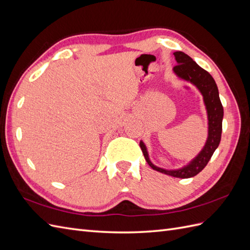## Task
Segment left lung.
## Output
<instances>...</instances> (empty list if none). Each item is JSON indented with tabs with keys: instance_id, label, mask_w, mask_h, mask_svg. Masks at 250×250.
<instances>
[{
	"instance_id": "1",
	"label": "left lung",
	"mask_w": 250,
	"mask_h": 250,
	"mask_svg": "<svg viewBox=\"0 0 250 250\" xmlns=\"http://www.w3.org/2000/svg\"><path fill=\"white\" fill-rule=\"evenodd\" d=\"M173 55L177 62V65L173 67V72L175 73V75L178 78L186 80L195 85L203 95L204 104L205 106H206L208 115V137L206 144H205L202 151L188 165L176 170H166L156 167L150 161L146 146L142 140H140L139 146L142 148L146 163L149 164L152 169L173 177L189 178L195 176L206 167L211 156L213 155L214 151L220 145L222 136V121L224 116V108L220 100L219 89H217L216 83L212 78V76L207 70L202 68L195 61H193V59L190 58L185 53L175 52L173 53Z\"/></svg>"
}]
</instances>
